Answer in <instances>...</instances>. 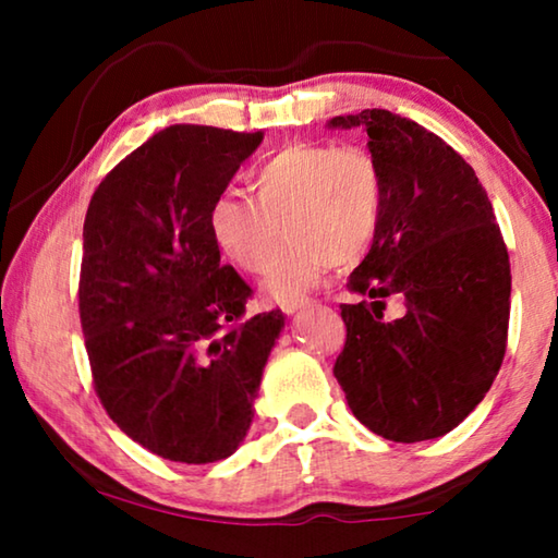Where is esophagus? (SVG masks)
Here are the masks:
<instances>
[{"mask_svg":"<svg viewBox=\"0 0 558 558\" xmlns=\"http://www.w3.org/2000/svg\"><path fill=\"white\" fill-rule=\"evenodd\" d=\"M310 307V300H290V302H282V313L286 315H295L298 310H305Z\"/></svg>","mask_w":558,"mask_h":558,"instance_id":"obj_1","label":"esophagus"}]
</instances>
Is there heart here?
I'll list each match as a JSON object with an SVG mask.
<instances>
[{"label":"heart","mask_w":558,"mask_h":558,"mask_svg":"<svg viewBox=\"0 0 558 558\" xmlns=\"http://www.w3.org/2000/svg\"><path fill=\"white\" fill-rule=\"evenodd\" d=\"M248 186L253 202L216 196L209 233L233 266L260 272L280 228L287 239L263 278L276 300L302 298L327 266H354L379 231L384 179L366 147L288 145L251 169Z\"/></svg>","instance_id":"b5f03b06"}]
</instances>
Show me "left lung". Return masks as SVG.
Masks as SVG:
<instances>
[{
  "mask_svg": "<svg viewBox=\"0 0 558 558\" xmlns=\"http://www.w3.org/2000/svg\"><path fill=\"white\" fill-rule=\"evenodd\" d=\"M327 128H362L384 179L379 231L349 276L369 302L342 305L335 376L376 436L440 438L485 399L505 359L512 276L493 204L475 169L418 122L372 108ZM391 294L404 310L384 320Z\"/></svg>",
  "mask_w": 558,
  "mask_h": 558,
  "instance_id": "8db88e82",
  "label": "left lung"
}]
</instances>
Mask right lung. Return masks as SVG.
Wrapping results in <instances>:
<instances>
[{"instance_id": "right-lung-1", "label": "right lung", "mask_w": 558, "mask_h": 558, "mask_svg": "<svg viewBox=\"0 0 558 558\" xmlns=\"http://www.w3.org/2000/svg\"><path fill=\"white\" fill-rule=\"evenodd\" d=\"M263 132L169 125L102 179L83 223L78 307L98 399L159 458L206 465L241 446L280 310L221 266L209 206Z\"/></svg>"}]
</instances>
